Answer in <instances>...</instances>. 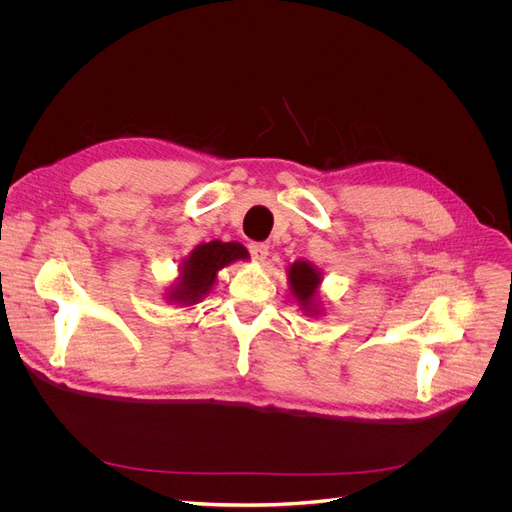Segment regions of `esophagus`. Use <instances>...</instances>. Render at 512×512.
Segmentation results:
<instances>
[{
	"instance_id": "34e87169",
	"label": "esophagus",
	"mask_w": 512,
	"mask_h": 512,
	"mask_svg": "<svg viewBox=\"0 0 512 512\" xmlns=\"http://www.w3.org/2000/svg\"><path fill=\"white\" fill-rule=\"evenodd\" d=\"M249 253L255 261H265V257L270 255V247L263 245V242H251L249 245Z\"/></svg>"
}]
</instances>
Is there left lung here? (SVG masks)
I'll use <instances>...</instances> for the list:
<instances>
[{"label":"left lung","instance_id":"obj_1","mask_svg":"<svg viewBox=\"0 0 512 512\" xmlns=\"http://www.w3.org/2000/svg\"><path fill=\"white\" fill-rule=\"evenodd\" d=\"M288 282L292 297L299 301V305L307 313H319L317 309V288L321 284V272L313 267L309 261H294L288 267Z\"/></svg>","mask_w":512,"mask_h":512}]
</instances>
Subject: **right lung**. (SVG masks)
<instances>
[{
    "label": "right lung",
    "instance_id": "1",
    "mask_svg": "<svg viewBox=\"0 0 512 512\" xmlns=\"http://www.w3.org/2000/svg\"><path fill=\"white\" fill-rule=\"evenodd\" d=\"M238 259H247V249L240 242H203L180 263L178 282L170 288L166 299L182 307L199 303L215 284V278H218L222 267Z\"/></svg>",
    "mask_w": 512,
    "mask_h": 512
}]
</instances>
